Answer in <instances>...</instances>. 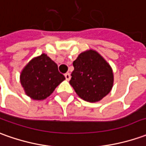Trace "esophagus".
I'll return each mask as SVG.
<instances>
[{
    "label": "esophagus",
    "instance_id": "obj_1",
    "mask_svg": "<svg viewBox=\"0 0 146 146\" xmlns=\"http://www.w3.org/2000/svg\"><path fill=\"white\" fill-rule=\"evenodd\" d=\"M65 79H66L67 81H69V80H70V78H71V75H70V73H67L65 74Z\"/></svg>",
    "mask_w": 146,
    "mask_h": 146
}]
</instances>
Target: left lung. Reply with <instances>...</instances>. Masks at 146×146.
Returning a JSON list of instances; mask_svg holds the SVG:
<instances>
[{"instance_id":"left-lung-1","label":"left lung","mask_w":146,"mask_h":146,"mask_svg":"<svg viewBox=\"0 0 146 146\" xmlns=\"http://www.w3.org/2000/svg\"><path fill=\"white\" fill-rule=\"evenodd\" d=\"M73 65L69 84L81 99L98 102L110 93L114 80L113 69L99 52L94 49L82 52Z\"/></svg>"}]
</instances>
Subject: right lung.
<instances>
[{"label": "right lung", "instance_id": "obj_1", "mask_svg": "<svg viewBox=\"0 0 146 146\" xmlns=\"http://www.w3.org/2000/svg\"><path fill=\"white\" fill-rule=\"evenodd\" d=\"M65 79L56 63L46 54L35 56L24 67L20 81L28 97L41 101L49 97Z\"/></svg>", "mask_w": 146, "mask_h": 146}]
</instances>
